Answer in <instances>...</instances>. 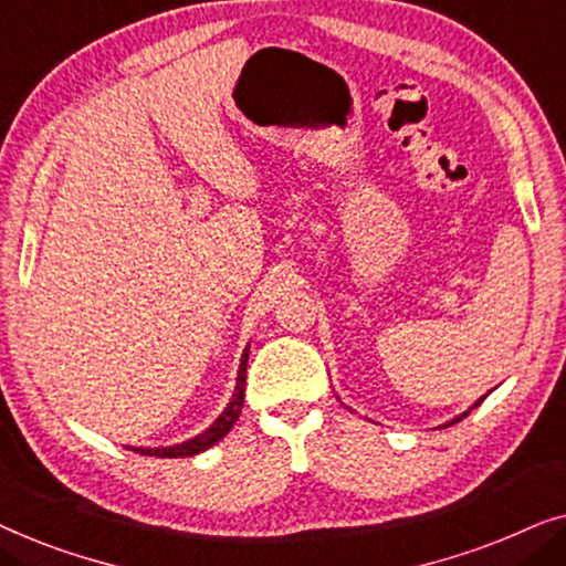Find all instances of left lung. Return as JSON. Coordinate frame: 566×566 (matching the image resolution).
I'll list each match as a JSON object with an SVG mask.
<instances>
[{
  "label": "left lung",
  "mask_w": 566,
  "mask_h": 566,
  "mask_svg": "<svg viewBox=\"0 0 566 566\" xmlns=\"http://www.w3.org/2000/svg\"><path fill=\"white\" fill-rule=\"evenodd\" d=\"M479 401H484V397H482V399H479ZM479 401H476V405H474V407H479ZM467 415H469V412H463L461 417H455V420H453V422H459V420H463V417H467Z\"/></svg>",
  "instance_id": "left-lung-1"
}]
</instances>
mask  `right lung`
<instances>
[{
  "label": "right lung",
  "mask_w": 566,
  "mask_h": 566,
  "mask_svg": "<svg viewBox=\"0 0 566 566\" xmlns=\"http://www.w3.org/2000/svg\"><path fill=\"white\" fill-rule=\"evenodd\" d=\"M247 355L250 350H244L242 355V363H239V376H237V389H234V397L227 405V409L216 417V422L211 428L200 432V436L185 440V443H177V446H167V448H134L142 455H157V459H185V455H196V453H203L206 448H211L213 443H219V440L227 436V432L234 428V422L239 420V415H242V407H244V381H247Z\"/></svg>",
  "instance_id": "1"
}]
</instances>
